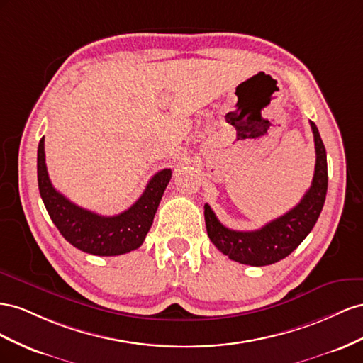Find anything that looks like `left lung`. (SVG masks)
Returning a JSON list of instances; mask_svg holds the SVG:
<instances>
[{
  "label": "left lung",
  "instance_id": "obj_1",
  "mask_svg": "<svg viewBox=\"0 0 363 363\" xmlns=\"http://www.w3.org/2000/svg\"><path fill=\"white\" fill-rule=\"evenodd\" d=\"M315 138L316 164L310 189L291 211L266 223L255 231H234L223 226L208 203H205V225L210 240L222 254L234 262L250 266H267L283 260L295 251L308 233L313 230L323 211L327 194V153L319 130L310 121Z\"/></svg>",
  "mask_w": 363,
  "mask_h": 363
}]
</instances>
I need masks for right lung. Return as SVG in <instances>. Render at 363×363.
I'll return each mask as SVG.
<instances>
[{
	"mask_svg": "<svg viewBox=\"0 0 363 363\" xmlns=\"http://www.w3.org/2000/svg\"><path fill=\"white\" fill-rule=\"evenodd\" d=\"M170 178V169L158 172L130 208L117 216H100L69 202L51 185L45 165L44 137L38 146V185L51 220L67 242L92 255H121L140 247Z\"/></svg>",
	"mask_w": 363,
	"mask_h": 363,
	"instance_id": "right-lung-1",
	"label": "right lung"
}]
</instances>
